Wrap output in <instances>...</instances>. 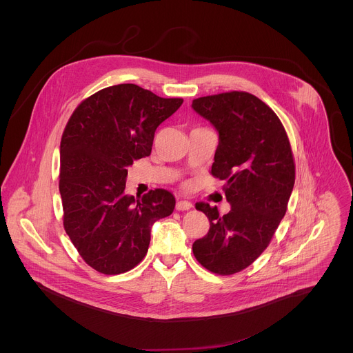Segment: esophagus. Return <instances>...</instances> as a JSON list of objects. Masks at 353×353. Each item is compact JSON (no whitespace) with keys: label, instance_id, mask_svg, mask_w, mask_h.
<instances>
[{"label":"esophagus","instance_id":"obj_1","mask_svg":"<svg viewBox=\"0 0 353 353\" xmlns=\"http://www.w3.org/2000/svg\"><path fill=\"white\" fill-rule=\"evenodd\" d=\"M176 210H189L193 208V203L189 201H185V200H181V201L176 202Z\"/></svg>","mask_w":353,"mask_h":353}]
</instances>
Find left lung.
I'll return each instance as SVG.
<instances>
[{"label": "left lung", "mask_w": 353, "mask_h": 353, "mask_svg": "<svg viewBox=\"0 0 353 353\" xmlns=\"http://www.w3.org/2000/svg\"><path fill=\"white\" fill-rule=\"evenodd\" d=\"M193 110L219 132L212 175L225 181L231 209L197 202L209 219L208 234L193 243L202 266L228 276L246 269L269 246L287 212L295 161L287 132L274 111L249 92L194 99Z\"/></svg>", "instance_id": "left-lung-1"}]
</instances>
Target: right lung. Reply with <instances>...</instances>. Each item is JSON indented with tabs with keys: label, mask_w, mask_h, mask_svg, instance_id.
<instances>
[{
	"label": "right lung",
	"mask_w": 353,
	"mask_h": 353,
	"mask_svg": "<svg viewBox=\"0 0 353 353\" xmlns=\"http://www.w3.org/2000/svg\"><path fill=\"white\" fill-rule=\"evenodd\" d=\"M183 103L136 84L103 88L81 101L61 139L59 193L63 228L81 258L103 274L137 266L151 228L175 208L164 189L125 194L126 167L150 156L157 126Z\"/></svg>",
	"instance_id": "obj_1"
}]
</instances>
